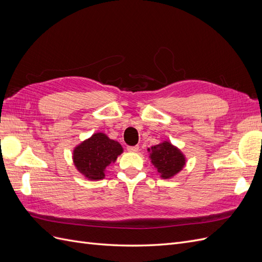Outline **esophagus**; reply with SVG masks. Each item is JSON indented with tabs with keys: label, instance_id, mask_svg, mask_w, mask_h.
Listing matches in <instances>:
<instances>
[{
	"label": "esophagus",
	"instance_id": "obj_1",
	"mask_svg": "<svg viewBox=\"0 0 262 262\" xmlns=\"http://www.w3.org/2000/svg\"><path fill=\"white\" fill-rule=\"evenodd\" d=\"M126 149L129 150V152H138L139 150V146L138 145H134V146H126Z\"/></svg>",
	"mask_w": 262,
	"mask_h": 262
}]
</instances>
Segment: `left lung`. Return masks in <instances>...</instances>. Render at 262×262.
Masks as SVG:
<instances>
[{"label":"left lung","instance_id":"left-lung-1","mask_svg":"<svg viewBox=\"0 0 262 262\" xmlns=\"http://www.w3.org/2000/svg\"><path fill=\"white\" fill-rule=\"evenodd\" d=\"M148 150H150V162L162 178L167 179L176 175L186 164L185 156L169 142H163Z\"/></svg>","mask_w":262,"mask_h":262}]
</instances>
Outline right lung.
<instances>
[{
  "label": "right lung",
  "mask_w": 262,
  "mask_h": 262,
  "mask_svg": "<svg viewBox=\"0 0 262 262\" xmlns=\"http://www.w3.org/2000/svg\"><path fill=\"white\" fill-rule=\"evenodd\" d=\"M122 150L117 141L110 140L104 133H96L75 147L73 161L77 170L85 177L98 180L105 177L106 168Z\"/></svg>",
  "instance_id": "obj_1"
}]
</instances>
